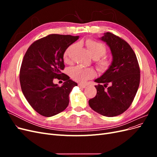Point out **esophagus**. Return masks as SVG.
I'll return each mask as SVG.
<instances>
[{
  "instance_id": "obj_1",
  "label": "esophagus",
  "mask_w": 157,
  "mask_h": 157,
  "mask_svg": "<svg viewBox=\"0 0 157 157\" xmlns=\"http://www.w3.org/2000/svg\"><path fill=\"white\" fill-rule=\"evenodd\" d=\"M78 86H79L80 88H84L86 86V84H81V83H79V84H78Z\"/></svg>"
}]
</instances>
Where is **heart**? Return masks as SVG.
Returning a JSON list of instances; mask_svg holds the SVG:
<instances>
[{"instance_id":"obj_1","label":"heart","mask_w":157,"mask_h":157,"mask_svg":"<svg viewBox=\"0 0 157 157\" xmlns=\"http://www.w3.org/2000/svg\"><path fill=\"white\" fill-rule=\"evenodd\" d=\"M86 45L94 59L96 60V64L98 70L101 72H105L111 65V61L105 57L107 53L106 47L102 43L92 39L86 41ZM75 44L69 46L65 50L63 54V60L65 63L70 62V52L74 48ZM69 74L74 80L79 82H84L87 80L95 77L96 72L92 68L84 67L82 66H75L69 70Z\"/></svg>"}]
</instances>
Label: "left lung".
I'll return each instance as SVG.
<instances>
[{
    "instance_id": "8db88e82",
    "label": "left lung",
    "mask_w": 157,
    "mask_h": 157,
    "mask_svg": "<svg viewBox=\"0 0 157 157\" xmlns=\"http://www.w3.org/2000/svg\"><path fill=\"white\" fill-rule=\"evenodd\" d=\"M100 39L105 42L113 56L111 65L95 86L96 96L88 101L90 107L101 115H119L129 108L140 82V69L134 50L127 42L111 33H105ZM109 83L110 86L107 87Z\"/></svg>"
}]
</instances>
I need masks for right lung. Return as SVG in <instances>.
I'll list each match as a JSON object with an SVG mask.
<instances>
[{
	"label": "right lung",
	"instance_id": "add662e5",
	"mask_svg": "<svg viewBox=\"0 0 157 157\" xmlns=\"http://www.w3.org/2000/svg\"><path fill=\"white\" fill-rule=\"evenodd\" d=\"M78 37L49 35L33 42L23 57L20 72L22 92L33 109L42 116H54L69 105V95L77 84L62 73L63 54ZM54 78L65 82L58 87L53 82Z\"/></svg>",
	"mask_w": 157,
	"mask_h": 157
}]
</instances>
